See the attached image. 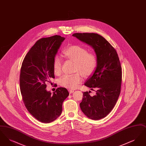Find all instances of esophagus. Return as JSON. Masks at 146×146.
<instances>
[{
	"mask_svg": "<svg viewBox=\"0 0 146 146\" xmlns=\"http://www.w3.org/2000/svg\"><path fill=\"white\" fill-rule=\"evenodd\" d=\"M68 91L70 92V93L72 94V93H73L74 91V90H72V89H68Z\"/></svg>",
	"mask_w": 146,
	"mask_h": 146,
	"instance_id": "esophagus-1",
	"label": "esophagus"
}]
</instances>
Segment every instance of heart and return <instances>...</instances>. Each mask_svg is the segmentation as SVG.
<instances>
[{"label": "heart", "instance_id": "b5f03b06", "mask_svg": "<svg viewBox=\"0 0 146 146\" xmlns=\"http://www.w3.org/2000/svg\"><path fill=\"white\" fill-rule=\"evenodd\" d=\"M64 56L70 60L76 62L75 72L73 74L63 75L59 80V84L63 87L74 89L83 81V77L89 76L94 73L97 66V58L94 53L89 52L83 46L73 45L64 49ZM53 70L56 75L60 74L62 68V59L60 56L56 55L52 63Z\"/></svg>", "mask_w": 146, "mask_h": 146}]
</instances>
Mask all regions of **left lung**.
Returning <instances> with one entry per match:
<instances>
[{"instance_id": "8db88e82", "label": "left lung", "mask_w": 146, "mask_h": 146, "mask_svg": "<svg viewBox=\"0 0 146 146\" xmlns=\"http://www.w3.org/2000/svg\"><path fill=\"white\" fill-rule=\"evenodd\" d=\"M94 49L97 66L85 85L95 91L83 92L80 107L84 114L93 120L106 117L116 104L121 89L122 71L118 54L111 44L97 33H76L72 35Z\"/></svg>"}]
</instances>
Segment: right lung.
<instances>
[{
	"mask_svg": "<svg viewBox=\"0 0 146 146\" xmlns=\"http://www.w3.org/2000/svg\"><path fill=\"white\" fill-rule=\"evenodd\" d=\"M64 39L57 35L40 39L22 63L20 87L23 103L29 113L42 123H51L61 115L63 102L69 95L64 88H58L53 95L45 89L46 83L55 78L53 60Z\"/></svg>",
	"mask_w": 146,
	"mask_h": 146,
	"instance_id": "right-lung-1",
	"label": "right lung"
}]
</instances>
